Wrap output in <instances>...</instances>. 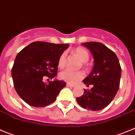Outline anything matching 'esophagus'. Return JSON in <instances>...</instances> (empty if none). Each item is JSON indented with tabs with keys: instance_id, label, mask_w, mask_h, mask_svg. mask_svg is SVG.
<instances>
[{
	"instance_id": "34e87169",
	"label": "esophagus",
	"mask_w": 135,
	"mask_h": 135,
	"mask_svg": "<svg viewBox=\"0 0 135 135\" xmlns=\"http://www.w3.org/2000/svg\"><path fill=\"white\" fill-rule=\"evenodd\" d=\"M66 85L68 86V87H75V85L73 84H70V83H66Z\"/></svg>"
}]
</instances>
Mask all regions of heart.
<instances>
[{
  "instance_id": "heart-1",
  "label": "heart",
  "mask_w": 135,
  "mask_h": 135,
  "mask_svg": "<svg viewBox=\"0 0 135 135\" xmlns=\"http://www.w3.org/2000/svg\"><path fill=\"white\" fill-rule=\"evenodd\" d=\"M73 52L83 62H87L89 59V54L88 52L82 47L75 48L73 50ZM65 60L66 53L63 52L60 54L58 60V66L59 68H63L65 66ZM59 76L62 80L66 81L68 83H75L84 78L85 74L82 71H73L69 69H66L60 72Z\"/></svg>"
}]
</instances>
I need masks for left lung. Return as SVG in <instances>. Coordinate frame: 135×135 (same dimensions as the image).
Returning <instances> with one entry per match:
<instances>
[{"label":"left lung","mask_w":135,"mask_h":135,"mask_svg":"<svg viewBox=\"0 0 135 135\" xmlns=\"http://www.w3.org/2000/svg\"><path fill=\"white\" fill-rule=\"evenodd\" d=\"M87 47L94 58L91 73L83 82L91 89H84L82 96L76 98L82 108L92 111L105 108L116 95L121 76V67L117 56L112 50L99 42H86Z\"/></svg>","instance_id":"left-lung-1"}]
</instances>
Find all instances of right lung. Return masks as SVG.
I'll return each instance as SVG.
<instances>
[{
	"label": "right lung",
	"instance_id": "add662e5",
	"mask_svg": "<svg viewBox=\"0 0 135 135\" xmlns=\"http://www.w3.org/2000/svg\"><path fill=\"white\" fill-rule=\"evenodd\" d=\"M68 48L66 44L38 41L18 53L12 68V77L17 93L27 104L41 108L56 100L66 83L55 80L46 84L42 79L44 76L52 79L56 76L59 56Z\"/></svg>",
	"mask_w": 135,
	"mask_h": 135
}]
</instances>
